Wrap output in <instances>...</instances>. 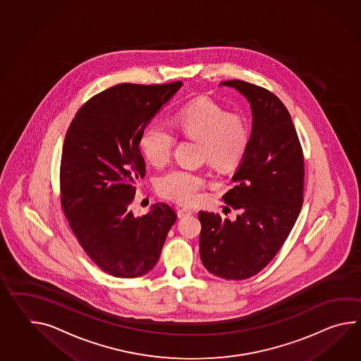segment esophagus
I'll return each instance as SVG.
<instances>
[{
  "instance_id": "esophagus-1",
  "label": "esophagus",
  "mask_w": 361,
  "mask_h": 361,
  "mask_svg": "<svg viewBox=\"0 0 361 361\" xmlns=\"http://www.w3.org/2000/svg\"><path fill=\"white\" fill-rule=\"evenodd\" d=\"M189 215H192V211H190V209H177V216H178V217L189 216Z\"/></svg>"
}]
</instances>
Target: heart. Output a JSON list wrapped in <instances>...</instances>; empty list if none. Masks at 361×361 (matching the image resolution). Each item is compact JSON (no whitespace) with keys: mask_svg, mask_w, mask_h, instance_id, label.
Segmentation results:
<instances>
[{"mask_svg":"<svg viewBox=\"0 0 361 361\" xmlns=\"http://www.w3.org/2000/svg\"><path fill=\"white\" fill-rule=\"evenodd\" d=\"M177 130L200 141V157L220 169H232L240 164L249 149L250 128L246 119L237 114H226L223 107L198 99L176 115ZM176 138L171 129L152 123L142 132L141 152L146 161L161 167L171 158ZM206 185L204 177L188 169H171L158 181L164 198L180 204H194Z\"/></svg>","mask_w":361,"mask_h":361,"instance_id":"b5f03b06","label":"heart"}]
</instances>
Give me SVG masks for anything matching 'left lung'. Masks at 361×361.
I'll return each instance as SVG.
<instances>
[{
	"instance_id": "1",
	"label": "left lung",
	"mask_w": 361,
	"mask_h": 361,
	"mask_svg": "<svg viewBox=\"0 0 361 361\" xmlns=\"http://www.w3.org/2000/svg\"><path fill=\"white\" fill-rule=\"evenodd\" d=\"M221 85L246 97L252 114L247 152L223 195L234 221L200 211V260L225 280L255 276L277 255L303 204L305 159L288 109L272 92L242 80Z\"/></svg>"
}]
</instances>
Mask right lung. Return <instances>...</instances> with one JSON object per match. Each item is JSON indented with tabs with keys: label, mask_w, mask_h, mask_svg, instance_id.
<instances>
[{
	"label": "right lung",
	"mask_w": 361,
	"mask_h": 361,
	"mask_svg": "<svg viewBox=\"0 0 361 361\" xmlns=\"http://www.w3.org/2000/svg\"><path fill=\"white\" fill-rule=\"evenodd\" d=\"M181 87V81L118 84L82 104L66 133L61 204L81 247L114 277L150 272L176 221L166 203L154 204L141 217L129 207L146 172L142 132Z\"/></svg>",
	"instance_id": "1"
}]
</instances>
